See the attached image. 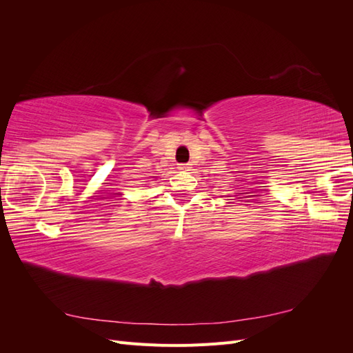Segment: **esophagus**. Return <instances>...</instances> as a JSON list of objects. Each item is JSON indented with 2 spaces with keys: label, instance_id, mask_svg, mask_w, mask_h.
<instances>
[{
  "label": "esophagus",
  "instance_id": "34e87169",
  "mask_svg": "<svg viewBox=\"0 0 353 353\" xmlns=\"http://www.w3.org/2000/svg\"><path fill=\"white\" fill-rule=\"evenodd\" d=\"M190 168H191L190 163H181V165L178 166L179 170H190Z\"/></svg>",
  "mask_w": 353,
  "mask_h": 353
}]
</instances>
